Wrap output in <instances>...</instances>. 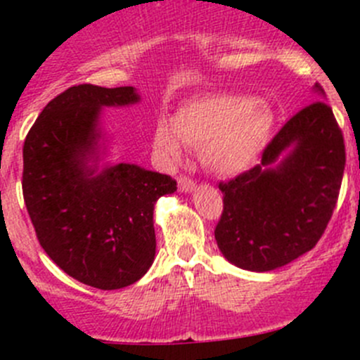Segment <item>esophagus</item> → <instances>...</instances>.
Instances as JSON below:
<instances>
[{"label": "esophagus", "mask_w": 360, "mask_h": 360, "mask_svg": "<svg viewBox=\"0 0 360 360\" xmlns=\"http://www.w3.org/2000/svg\"><path fill=\"white\" fill-rule=\"evenodd\" d=\"M177 183H179V190H181V191H191V190H195V181L191 179V177H188V176H179V181H177Z\"/></svg>", "instance_id": "obj_1"}]
</instances>
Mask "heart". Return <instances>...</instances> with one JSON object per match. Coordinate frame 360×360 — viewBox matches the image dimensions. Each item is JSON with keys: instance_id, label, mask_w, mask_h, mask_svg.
<instances>
[{"instance_id": "b5f03b06", "label": "heart", "mask_w": 360, "mask_h": 360, "mask_svg": "<svg viewBox=\"0 0 360 360\" xmlns=\"http://www.w3.org/2000/svg\"><path fill=\"white\" fill-rule=\"evenodd\" d=\"M268 104L248 94H219L184 104L172 127L158 123L155 146L163 157L177 158L181 143L200 150L203 165L217 176H235L263 153L274 132Z\"/></svg>"}]
</instances>
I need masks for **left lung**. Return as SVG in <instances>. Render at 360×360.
<instances>
[{
	"instance_id": "obj_1",
	"label": "left lung",
	"mask_w": 360,
	"mask_h": 360,
	"mask_svg": "<svg viewBox=\"0 0 360 360\" xmlns=\"http://www.w3.org/2000/svg\"><path fill=\"white\" fill-rule=\"evenodd\" d=\"M315 90L322 94L321 85ZM292 151L278 166V157ZM345 170V141L324 101L308 104L266 144L259 165L223 191L214 230L217 248L235 266L270 271L308 252L328 228Z\"/></svg>"
}]
</instances>
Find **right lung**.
Instances as JSON below:
<instances>
[{"mask_svg": "<svg viewBox=\"0 0 360 360\" xmlns=\"http://www.w3.org/2000/svg\"><path fill=\"white\" fill-rule=\"evenodd\" d=\"M137 101L134 86H69L24 141L22 193L39 245L69 277L104 291L127 288L150 270L155 202L177 188L167 174L132 163L96 174L101 108Z\"/></svg>", "mask_w": 360, "mask_h": 360, "instance_id": "1", "label": "right lung"}]
</instances>
